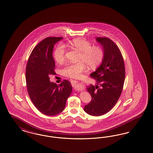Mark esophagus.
Wrapping results in <instances>:
<instances>
[{
	"label": "esophagus",
	"instance_id": "obj_1",
	"mask_svg": "<svg viewBox=\"0 0 153 153\" xmlns=\"http://www.w3.org/2000/svg\"><path fill=\"white\" fill-rule=\"evenodd\" d=\"M71 85L73 87H76L77 86H78L80 84H79V82L76 81V80H71Z\"/></svg>",
	"mask_w": 153,
	"mask_h": 153
}]
</instances>
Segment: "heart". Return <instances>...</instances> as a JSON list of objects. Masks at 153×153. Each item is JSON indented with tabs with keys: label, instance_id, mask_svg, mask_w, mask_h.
I'll return each mask as SVG.
<instances>
[{
	"label": "heart",
	"instance_id": "1",
	"mask_svg": "<svg viewBox=\"0 0 153 153\" xmlns=\"http://www.w3.org/2000/svg\"><path fill=\"white\" fill-rule=\"evenodd\" d=\"M68 46L79 51L78 61L76 63H68L62 68L63 75L76 78L86 69V65L90 68H94L102 63L104 51L99 46H91V43L83 38H76L68 42ZM66 49L63 44H59L54 51V58L58 63H62L65 59Z\"/></svg>",
	"mask_w": 153,
	"mask_h": 153
}]
</instances>
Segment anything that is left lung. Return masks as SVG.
<instances>
[{
    "label": "left lung",
    "mask_w": 153,
    "mask_h": 153,
    "mask_svg": "<svg viewBox=\"0 0 153 153\" xmlns=\"http://www.w3.org/2000/svg\"><path fill=\"white\" fill-rule=\"evenodd\" d=\"M96 41L102 46L104 57L101 65L90 74L97 85L87 87L92 100L84 110L90 115L99 116L108 112L118 101L123 89L125 69L122 54L112 40L98 37Z\"/></svg>",
    "instance_id": "8db88e82"
}]
</instances>
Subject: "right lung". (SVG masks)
Wrapping results in <instances>:
<instances>
[{
    "mask_svg": "<svg viewBox=\"0 0 153 153\" xmlns=\"http://www.w3.org/2000/svg\"><path fill=\"white\" fill-rule=\"evenodd\" d=\"M62 39L49 37L41 41L31 52L25 70L29 97L40 112L47 116L62 112L72 91V86L68 80L58 85L49 80V76L56 73L52 55L54 45Z\"/></svg>",
    "mask_w": 153,
    "mask_h": 153,
    "instance_id": "add662e5",
    "label": "right lung"
}]
</instances>
